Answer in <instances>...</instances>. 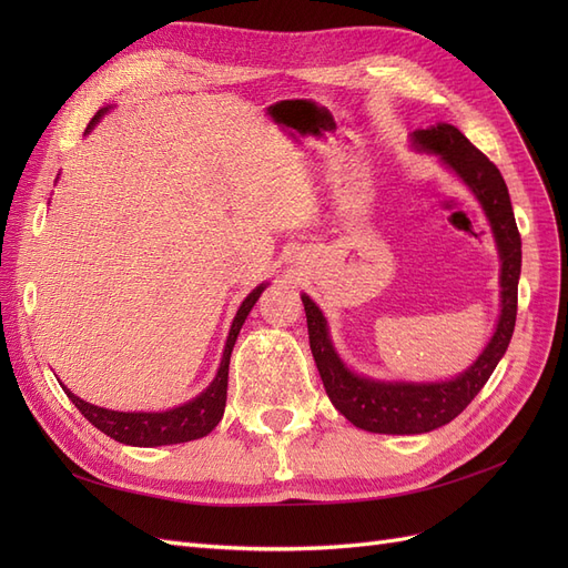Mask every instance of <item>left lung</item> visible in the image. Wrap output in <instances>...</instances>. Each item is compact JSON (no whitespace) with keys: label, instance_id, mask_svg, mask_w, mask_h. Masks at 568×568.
I'll use <instances>...</instances> for the list:
<instances>
[{"label":"left lung","instance_id":"left-lung-1","mask_svg":"<svg viewBox=\"0 0 568 568\" xmlns=\"http://www.w3.org/2000/svg\"><path fill=\"white\" fill-rule=\"evenodd\" d=\"M415 144L424 151L440 153L445 165H450L469 184L480 205H484L503 261V313L486 351L457 379L443 384H382L363 379V376L343 367L332 348L320 307L303 296L311 351L326 395L351 424L372 434H426L453 422L490 379L493 369L509 346L514 322H517L521 234L517 230V220H514L509 192L500 170L455 125L440 123L436 128L417 130Z\"/></svg>","mask_w":568,"mask_h":568}]
</instances>
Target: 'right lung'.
<instances>
[{"label":"right lung","mask_w":568,"mask_h":568,"mask_svg":"<svg viewBox=\"0 0 568 568\" xmlns=\"http://www.w3.org/2000/svg\"><path fill=\"white\" fill-rule=\"evenodd\" d=\"M104 111H99L84 132H90L99 115ZM265 286L253 288L242 303V307L236 311V317L232 322V329L227 336V346L225 355H222V363L217 369L215 382L205 388L199 398L192 403H186L182 407L168 409V412H113L104 409L80 400L78 395H73L68 388L65 395L73 400V405L82 412V417L90 424H94L99 432H104L106 436L115 438L118 443L125 445H142V448H151V445H173V443H186V440H196L209 436L217 422L222 419V412H225V400H227V376H230V357L234 341L239 336V329L251 313V307L255 305L257 296L263 294Z\"/></svg>","instance_id":"1"}]
</instances>
